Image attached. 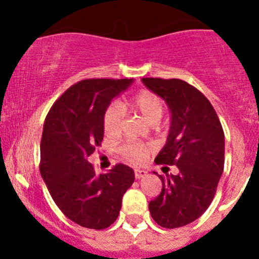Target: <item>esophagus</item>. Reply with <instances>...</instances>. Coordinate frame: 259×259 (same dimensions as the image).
<instances>
[{
  "label": "esophagus",
  "instance_id": "esophagus-1",
  "mask_svg": "<svg viewBox=\"0 0 259 259\" xmlns=\"http://www.w3.org/2000/svg\"><path fill=\"white\" fill-rule=\"evenodd\" d=\"M145 175H146V171L139 170V168L135 170V178H136V179H141V178H144Z\"/></svg>",
  "mask_w": 259,
  "mask_h": 259
}]
</instances>
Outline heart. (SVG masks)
<instances>
[{
  "label": "heart",
  "mask_w": 259,
  "mask_h": 259,
  "mask_svg": "<svg viewBox=\"0 0 259 259\" xmlns=\"http://www.w3.org/2000/svg\"><path fill=\"white\" fill-rule=\"evenodd\" d=\"M131 109L136 110L146 122L157 124L163 114V102L154 92L143 89L127 101ZM122 125V109L118 104H111L104 114V130L107 135H116ZM149 153V148L139 143H124L119 146V154L127 161L140 163Z\"/></svg>",
  "instance_id": "obj_1"
}]
</instances>
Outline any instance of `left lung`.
<instances>
[{"label": "left lung", "mask_w": 259, "mask_h": 259, "mask_svg": "<svg viewBox=\"0 0 259 259\" xmlns=\"http://www.w3.org/2000/svg\"><path fill=\"white\" fill-rule=\"evenodd\" d=\"M141 80L171 111L166 145L154 162L179 168L178 175H158L162 191L149 211L161 227H183L200 218L214 198L224 168L223 128L209 100L184 80Z\"/></svg>", "instance_id": "1"}]
</instances>
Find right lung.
Wrapping results in <instances>:
<instances>
[{
    "label": "right lung",
    "mask_w": 259,
    "mask_h": 259,
    "mask_svg": "<svg viewBox=\"0 0 259 259\" xmlns=\"http://www.w3.org/2000/svg\"><path fill=\"white\" fill-rule=\"evenodd\" d=\"M131 83V79L81 80L54 102L45 119L40 174L59 210L81 227L111 226L135 180L134 170L123 163L98 175L88 162L104 140L105 110Z\"/></svg>",
    "instance_id": "obj_1"
}]
</instances>
